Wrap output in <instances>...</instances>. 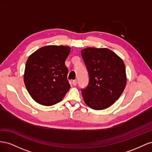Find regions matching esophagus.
Wrapping results in <instances>:
<instances>
[{
  "instance_id": "obj_1",
  "label": "esophagus",
  "mask_w": 152,
  "mask_h": 152,
  "mask_svg": "<svg viewBox=\"0 0 152 152\" xmlns=\"http://www.w3.org/2000/svg\"><path fill=\"white\" fill-rule=\"evenodd\" d=\"M72 85H73L74 86H76V85H77V80H73L72 82Z\"/></svg>"
}]
</instances>
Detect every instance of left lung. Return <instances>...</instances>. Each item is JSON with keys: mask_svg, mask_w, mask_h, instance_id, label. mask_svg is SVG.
<instances>
[{"mask_svg": "<svg viewBox=\"0 0 152 152\" xmlns=\"http://www.w3.org/2000/svg\"><path fill=\"white\" fill-rule=\"evenodd\" d=\"M89 82L81 89L86 104L94 110L109 107L118 100L127 83L124 61L107 48H86L81 51Z\"/></svg>", "mask_w": 152, "mask_h": 152, "instance_id": "obj_1", "label": "left lung"}]
</instances>
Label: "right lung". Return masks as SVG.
I'll return each instance as SVG.
<instances>
[{"label": "right lung", "instance_id": "add662e5", "mask_svg": "<svg viewBox=\"0 0 152 152\" xmlns=\"http://www.w3.org/2000/svg\"><path fill=\"white\" fill-rule=\"evenodd\" d=\"M71 48L50 45L42 47L30 56L25 65L24 83L34 101L52 106L62 100L70 88L65 61Z\"/></svg>", "mask_w": 152, "mask_h": 152}]
</instances>
